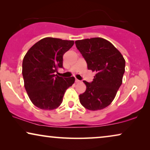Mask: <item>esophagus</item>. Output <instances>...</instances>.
<instances>
[{
  "label": "esophagus",
  "instance_id": "34e87169",
  "mask_svg": "<svg viewBox=\"0 0 150 150\" xmlns=\"http://www.w3.org/2000/svg\"><path fill=\"white\" fill-rule=\"evenodd\" d=\"M80 82H81V81H79V80H78V79L75 80V83H80Z\"/></svg>",
  "mask_w": 150,
  "mask_h": 150
}]
</instances>
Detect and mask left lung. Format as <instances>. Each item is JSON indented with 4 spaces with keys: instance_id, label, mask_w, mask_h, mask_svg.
I'll list each match as a JSON object with an SVG mask.
<instances>
[{
    "instance_id": "1",
    "label": "left lung",
    "mask_w": 150,
    "mask_h": 150,
    "mask_svg": "<svg viewBox=\"0 0 150 150\" xmlns=\"http://www.w3.org/2000/svg\"><path fill=\"white\" fill-rule=\"evenodd\" d=\"M76 46L87 64L96 71L93 81L80 94V102L88 110H97L111 103L122 83L126 61L120 51L108 41L100 38L77 40Z\"/></svg>"
}]
</instances>
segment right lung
<instances>
[{
    "label": "right lung",
    "mask_w": 150,
    "mask_h": 150,
    "mask_svg": "<svg viewBox=\"0 0 150 150\" xmlns=\"http://www.w3.org/2000/svg\"><path fill=\"white\" fill-rule=\"evenodd\" d=\"M74 44L72 40L46 38L35 44L22 61L24 87L33 104L44 110L61 105L67 89L74 83V77L59 76L63 68V56Z\"/></svg>",
    "instance_id": "obj_1"
}]
</instances>
